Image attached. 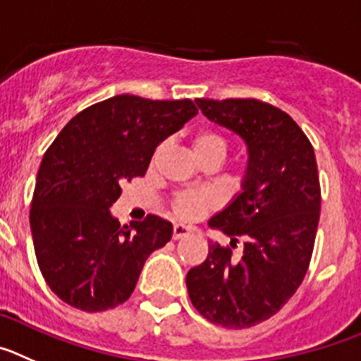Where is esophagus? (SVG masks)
Here are the masks:
<instances>
[{"label": "esophagus", "mask_w": 361, "mask_h": 361, "mask_svg": "<svg viewBox=\"0 0 361 361\" xmlns=\"http://www.w3.org/2000/svg\"><path fill=\"white\" fill-rule=\"evenodd\" d=\"M190 232H192V228H190V226L174 225L173 226V239L174 241H178V239H183V237H187Z\"/></svg>", "instance_id": "esophagus-1"}]
</instances>
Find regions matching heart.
I'll return each instance as SVG.
<instances>
[{"label": "heart", "mask_w": 361, "mask_h": 361, "mask_svg": "<svg viewBox=\"0 0 361 361\" xmlns=\"http://www.w3.org/2000/svg\"><path fill=\"white\" fill-rule=\"evenodd\" d=\"M192 149L194 152L204 151V149H219V151H225V144L221 140L219 136H216L214 133L203 131L200 135H196V138L192 140ZM214 200L209 194L201 192H185L180 196L174 197L173 201V212L174 216L180 217L185 221H194L197 217L203 216L207 210L212 209Z\"/></svg>", "instance_id": "heart-1"}]
</instances>
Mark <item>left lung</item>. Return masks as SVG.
I'll return each mask as SVG.
<instances>
[{"label":"left lung","mask_w":361,"mask_h":361,"mask_svg":"<svg viewBox=\"0 0 361 361\" xmlns=\"http://www.w3.org/2000/svg\"><path fill=\"white\" fill-rule=\"evenodd\" d=\"M207 118L246 147L241 190L209 226L230 246L209 239L203 264L190 268V302L207 320L245 329L274 317L304 281L320 217V185L313 145L290 115L255 99H197Z\"/></svg>","instance_id":"1"}]
</instances>
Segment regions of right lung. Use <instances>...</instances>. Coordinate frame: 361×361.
I'll return each instance as SVG.
<instances>
[{"mask_svg":"<svg viewBox=\"0 0 361 361\" xmlns=\"http://www.w3.org/2000/svg\"><path fill=\"white\" fill-rule=\"evenodd\" d=\"M194 115L188 99L116 95L73 116L44 152L30 228L41 274L61 300L95 313L131 297L173 225L147 216L133 228L120 226L111 207L120 185L144 176L154 149Z\"/></svg>","mask_w":361,"mask_h":361,"instance_id":"right-lung-1","label":"right lung"}]
</instances>
